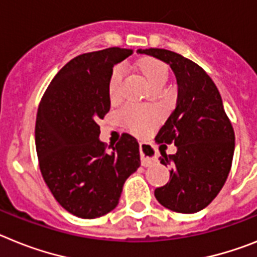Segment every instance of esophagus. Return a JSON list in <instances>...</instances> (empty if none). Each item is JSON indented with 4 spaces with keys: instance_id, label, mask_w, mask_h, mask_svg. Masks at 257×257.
<instances>
[{
    "instance_id": "obj_1",
    "label": "esophagus",
    "mask_w": 257,
    "mask_h": 257,
    "mask_svg": "<svg viewBox=\"0 0 257 257\" xmlns=\"http://www.w3.org/2000/svg\"><path fill=\"white\" fill-rule=\"evenodd\" d=\"M140 153H141L142 166H151L153 163L158 162V151L151 145L146 142H140Z\"/></svg>"
}]
</instances>
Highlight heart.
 Instances as JSON below:
<instances>
[{
  "mask_svg": "<svg viewBox=\"0 0 257 257\" xmlns=\"http://www.w3.org/2000/svg\"><path fill=\"white\" fill-rule=\"evenodd\" d=\"M141 70L144 71L151 86L164 85L168 80L169 70L166 63L149 58L140 63ZM125 76V67L116 66L111 73L108 81V97L112 102L119 101L121 98L122 80ZM120 120L125 128H128L132 133L138 136H144L151 131L159 122L160 111L155 107L144 106V104L129 103L125 104L120 110Z\"/></svg>",
  "mask_w": 257,
  "mask_h": 257,
  "instance_id": "heart-1",
  "label": "heart"
}]
</instances>
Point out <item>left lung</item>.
Here are the masks:
<instances>
[{"instance_id":"8db88e82","label":"left lung","mask_w":257,"mask_h":257,"mask_svg":"<svg viewBox=\"0 0 257 257\" xmlns=\"http://www.w3.org/2000/svg\"><path fill=\"white\" fill-rule=\"evenodd\" d=\"M171 66L177 79V106L156 135L175 144L177 153L162 151L160 163L171 166L167 185L155 189L158 202L178 213L206 208L224 186L233 163L235 136L217 86L195 62L166 49H140Z\"/></svg>"}]
</instances>
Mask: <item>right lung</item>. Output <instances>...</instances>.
<instances>
[{
	"mask_svg": "<svg viewBox=\"0 0 257 257\" xmlns=\"http://www.w3.org/2000/svg\"><path fill=\"white\" fill-rule=\"evenodd\" d=\"M132 54L108 48L77 55L55 75L40 102L35 141L42 178L55 200L80 218L112 211L125 180L141 166L135 137L124 133L108 147L98 138V121L110 111L113 66Z\"/></svg>",
	"mask_w": 257,
	"mask_h": 257,
	"instance_id": "add662e5",
	"label": "right lung"
}]
</instances>
